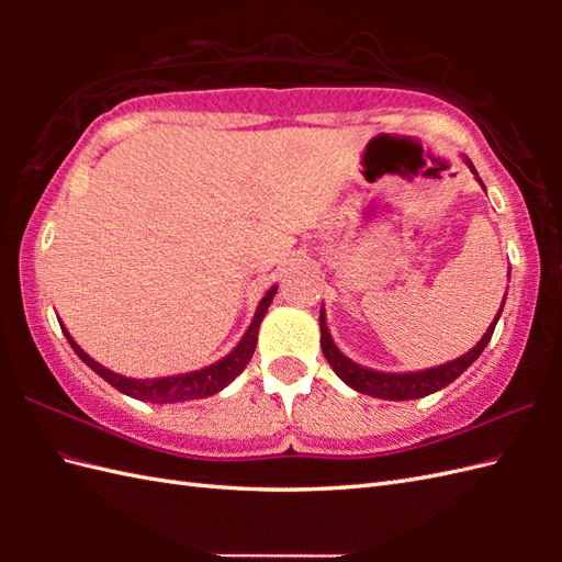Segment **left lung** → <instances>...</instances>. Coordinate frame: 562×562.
Returning a JSON list of instances; mask_svg holds the SVG:
<instances>
[{
	"mask_svg": "<svg viewBox=\"0 0 562 562\" xmlns=\"http://www.w3.org/2000/svg\"><path fill=\"white\" fill-rule=\"evenodd\" d=\"M469 164V169L475 173V181L483 186V181L479 178V171L473 169V164L465 159ZM485 190V186H483ZM507 296V294H505ZM505 306V300H503ZM503 306H499V312L495 316V321L491 324V328L485 330V336L475 342V348L469 350L465 355L457 357V360H451L447 364H439L432 369H423V372H408V374H389V372H376V369H367L362 364L352 362L350 357H345L338 348L336 342H333L328 326H326V312L324 306H321V350H324L328 364L333 367V372H336L345 384L350 389L367 393V396H374V398H386V401H413V398H423L429 396V393H435L439 389L449 386L453 379H459L465 369H469L475 360H479L481 352L485 350V345L491 342L493 338V330L499 314H503Z\"/></svg>",
	"mask_w": 562,
	"mask_h": 562,
	"instance_id": "obj_1",
	"label": "left lung"
}]
</instances>
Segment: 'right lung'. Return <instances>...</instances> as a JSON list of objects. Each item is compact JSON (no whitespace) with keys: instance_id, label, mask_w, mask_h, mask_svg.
<instances>
[{"instance_id":"obj_1","label":"right lung","mask_w":562,"mask_h":562,"mask_svg":"<svg viewBox=\"0 0 562 562\" xmlns=\"http://www.w3.org/2000/svg\"><path fill=\"white\" fill-rule=\"evenodd\" d=\"M274 292H278V288H270L266 292V296H262L258 308H256V316H254V321H250L248 330L244 333V338L238 340V345L229 355L222 357L220 362H214L205 369H198V372H186V374H176V376L130 379V376H123V374H115V372H111V369H105L103 364H99L97 360H91V357L75 342V338L69 336L65 326H63V333H65V338L69 340L71 350L79 355V360L83 364H89L101 379L109 381V384L115 386L121 393H127V396H133L137 401H149V403H178V401L207 398V396H214V393H220L224 386H229L232 381L238 374H241L246 364L250 362V357H254L256 345H258L260 321H262V316H266Z\"/></svg>"}]
</instances>
